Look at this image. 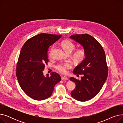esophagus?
Returning <instances> with one entry per match:
<instances>
[{
  "instance_id": "obj_1",
  "label": "esophagus",
  "mask_w": 123,
  "mask_h": 123,
  "mask_svg": "<svg viewBox=\"0 0 123 123\" xmlns=\"http://www.w3.org/2000/svg\"><path fill=\"white\" fill-rule=\"evenodd\" d=\"M61 79L62 80H68V78H67V77H65V76H62L61 77Z\"/></svg>"
}]
</instances>
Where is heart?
Wrapping results in <instances>:
<instances>
[{
  "label": "heart",
  "instance_id": "b5f03b06",
  "mask_svg": "<svg viewBox=\"0 0 123 123\" xmlns=\"http://www.w3.org/2000/svg\"><path fill=\"white\" fill-rule=\"evenodd\" d=\"M62 46L64 49L68 53H71L75 48V44L70 40H65L62 42ZM54 48L53 46L51 49L50 52V56H51ZM85 56V52L83 49H79L77 50L73 54L74 59L76 61H80L82 60ZM72 68V64L69 62L60 63L58 64L56 66V69L62 74H66L67 70Z\"/></svg>",
  "mask_w": 123,
  "mask_h": 123
}]
</instances>
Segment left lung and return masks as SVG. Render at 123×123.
<instances>
[{
    "mask_svg": "<svg viewBox=\"0 0 123 123\" xmlns=\"http://www.w3.org/2000/svg\"><path fill=\"white\" fill-rule=\"evenodd\" d=\"M70 38L81 44L85 52V59L73 71L77 76L83 75L81 80L70 78L76 85L71 95L77 100L85 102L99 93L107 78L108 69L105 51L98 41L90 35L75 34Z\"/></svg>",
    "mask_w": 123,
    "mask_h": 123,
    "instance_id": "obj_1",
    "label": "left lung"
}]
</instances>
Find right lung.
Segmentation results:
<instances>
[{
  "label": "right lung",
  "mask_w": 123,
  "mask_h": 123,
  "mask_svg": "<svg viewBox=\"0 0 123 123\" xmlns=\"http://www.w3.org/2000/svg\"><path fill=\"white\" fill-rule=\"evenodd\" d=\"M61 35L41 33L30 38L22 46L18 58L16 75L23 91L35 100L50 97L55 85L61 81L58 73L43 75L47 65L48 50L61 37Z\"/></svg>",
  "instance_id": "1"
}]
</instances>
